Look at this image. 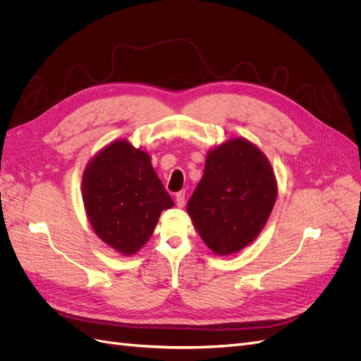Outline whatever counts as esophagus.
Listing matches in <instances>:
<instances>
[{
    "mask_svg": "<svg viewBox=\"0 0 361 361\" xmlns=\"http://www.w3.org/2000/svg\"><path fill=\"white\" fill-rule=\"evenodd\" d=\"M176 202H177V207H180V208L184 207V204H185V192L184 190H181L176 195Z\"/></svg>",
    "mask_w": 361,
    "mask_h": 361,
    "instance_id": "34e87169",
    "label": "esophagus"
}]
</instances>
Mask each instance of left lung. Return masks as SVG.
<instances>
[{"instance_id": "8db88e82", "label": "left lung", "mask_w": 361, "mask_h": 361, "mask_svg": "<svg viewBox=\"0 0 361 361\" xmlns=\"http://www.w3.org/2000/svg\"><path fill=\"white\" fill-rule=\"evenodd\" d=\"M275 199L276 181L268 159L256 145L235 138L209 152L188 211L204 243L226 256L255 241Z\"/></svg>"}]
</instances>
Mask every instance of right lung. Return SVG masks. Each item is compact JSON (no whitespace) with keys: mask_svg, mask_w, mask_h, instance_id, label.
I'll use <instances>...</instances> for the list:
<instances>
[{"mask_svg":"<svg viewBox=\"0 0 361 361\" xmlns=\"http://www.w3.org/2000/svg\"><path fill=\"white\" fill-rule=\"evenodd\" d=\"M82 193L93 231L128 256L149 241L160 212L173 205L150 156L128 141H116L93 157Z\"/></svg>","mask_w":361,"mask_h":361,"instance_id":"1","label":"right lung"}]
</instances>
